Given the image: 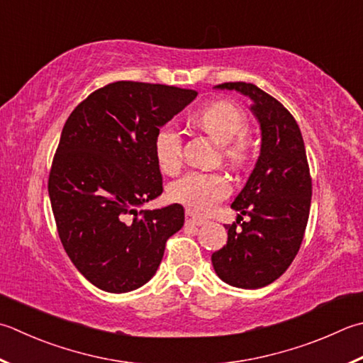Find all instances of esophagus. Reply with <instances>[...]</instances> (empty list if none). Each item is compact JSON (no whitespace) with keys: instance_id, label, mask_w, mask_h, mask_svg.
Instances as JSON below:
<instances>
[{"instance_id":"obj_1","label":"esophagus","mask_w":363,"mask_h":363,"mask_svg":"<svg viewBox=\"0 0 363 363\" xmlns=\"http://www.w3.org/2000/svg\"><path fill=\"white\" fill-rule=\"evenodd\" d=\"M205 223H207V220H205V218L196 215V213H193V211H189V210L186 211V224H189V225H202Z\"/></svg>"}]
</instances>
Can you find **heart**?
Returning a JSON list of instances; mask_svg holds the SVG:
<instances>
[{
  "instance_id": "1",
  "label": "heart",
  "mask_w": 363,
  "mask_h": 363,
  "mask_svg": "<svg viewBox=\"0 0 363 363\" xmlns=\"http://www.w3.org/2000/svg\"><path fill=\"white\" fill-rule=\"evenodd\" d=\"M196 121L210 135L223 143L221 152L230 166H242L248 158V120L240 107L229 101H216L196 115ZM155 155L164 172L180 166L182 135L174 126L161 128L155 138ZM230 186L220 174L189 172L170 184V199L186 205L191 210L208 213L215 205L228 197Z\"/></svg>"
}]
</instances>
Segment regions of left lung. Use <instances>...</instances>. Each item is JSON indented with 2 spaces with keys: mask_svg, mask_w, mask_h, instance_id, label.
Returning a JSON list of instances; mask_svg holds the SVG:
<instances>
[{
  "mask_svg": "<svg viewBox=\"0 0 363 363\" xmlns=\"http://www.w3.org/2000/svg\"><path fill=\"white\" fill-rule=\"evenodd\" d=\"M216 90H235L251 101L261 128V152L243 189L232 202L237 218L225 225L228 243L211 255L216 275L242 289L270 284L297 256L308 223L311 179L302 133L281 102L261 88L229 82Z\"/></svg>",
  "mask_w": 363,
  "mask_h": 363,
  "instance_id": "1",
  "label": "left lung"
}]
</instances>
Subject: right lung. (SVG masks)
<instances>
[{
  "mask_svg": "<svg viewBox=\"0 0 363 363\" xmlns=\"http://www.w3.org/2000/svg\"><path fill=\"white\" fill-rule=\"evenodd\" d=\"M196 96L121 80L91 93L66 120L49 196L65 251L96 288L123 294L150 281L169 237L183 228L180 203L142 207L162 193L156 134Z\"/></svg>",
  "mask_w": 363,
  "mask_h": 363,
  "instance_id": "add662e5",
  "label": "right lung"
}]
</instances>
